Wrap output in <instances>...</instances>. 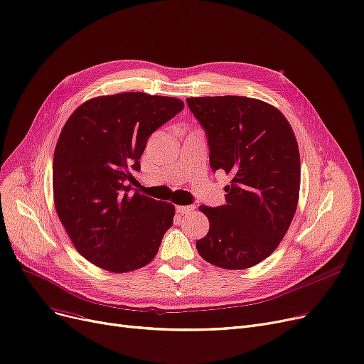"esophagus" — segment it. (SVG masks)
Instances as JSON below:
<instances>
[{"label":"esophagus","instance_id":"obj_1","mask_svg":"<svg viewBox=\"0 0 364 364\" xmlns=\"http://www.w3.org/2000/svg\"><path fill=\"white\" fill-rule=\"evenodd\" d=\"M195 205H178V207L176 208L177 210V213H180V214H191L192 211H195Z\"/></svg>","mask_w":364,"mask_h":364}]
</instances>
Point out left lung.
Returning a JSON list of instances; mask_svg holds the SVG:
<instances>
[{"mask_svg":"<svg viewBox=\"0 0 364 364\" xmlns=\"http://www.w3.org/2000/svg\"><path fill=\"white\" fill-rule=\"evenodd\" d=\"M208 136L210 165L230 177L226 205H200L210 230L200 257L223 269H247L269 257L287 233L300 191V156L289 120L247 97L187 98Z\"/></svg>","mask_w":364,"mask_h":364,"instance_id":"1","label":"left lung"}]
</instances>
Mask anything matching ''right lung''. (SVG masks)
Returning a JSON list of instances; mask_svg holds the SVG:
<instances>
[{"label": "right lung", "mask_w": 364, "mask_h": 364, "mask_svg": "<svg viewBox=\"0 0 364 364\" xmlns=\"http://www.w3.org/2000/svg\"><path fill=\"white\" fill-rule=\"evenodd\" d=\"M184 108L181 100L123 92L86 101L60 131L53 199L71 242L90 263L123 274L149 264L176 207L135 192L149 136Z\"/></svg>", "instance_id": "right-lung-1"}]
</instances>
